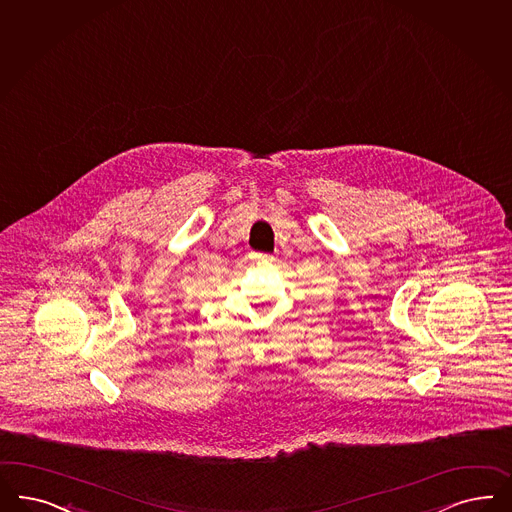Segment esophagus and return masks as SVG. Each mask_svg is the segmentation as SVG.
<instances>
[{
  "mask_svg": "<svg viewBox=\"0 0 512 512\" xmlns=\"http://www.w3.org/2000/svg\"><path fill=\"white\" fill-rule=\"evenodd\" d=\"M256 258H258V260H262V262H271V260H273V256H271V254H256Z\"/></svg>",
  "mask_w": 512,
  "mask_h": 512,
  "instance_id": "34e87169",
  "label": "esophagus"
}]
</instances>
